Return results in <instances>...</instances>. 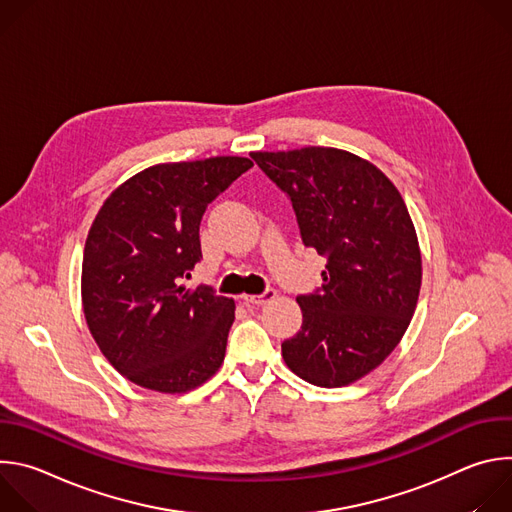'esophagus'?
Wrapping results in <instances>:
<instances>
[{
  "mask_svg": "<svg viewBox=\"0 0 512 512\" xmlns=\"http://www.w3.org/2000/svg\"><path fill=\"white\" fill-rule=\"evenodd\" d=\"M273 298H275V289H265L263 294H257V296H243V302L253 304V306H263L265 302H269Z\"/></svg>",
  "mask_w": 512,
  "mask_h": 512,
  "instance_id": "obj_1",
  "label": "esophagus"
}]
</instances>
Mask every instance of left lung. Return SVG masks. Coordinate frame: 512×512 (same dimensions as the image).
I'll return each mask as SVG.
<instances>
[{"mask_svg":"<svg viewBox=\"0 0 512 512\" xmlns=\"http://www.w3.org/2000/svg\"><path fill=\"white\" fill-rule=\"evenodd\" d=\"M251 158L289 196L304 245L328 259L320 291L298 296L302 330L281 356L316 387H346L395 350L417 308L421 251L405 200L375 164L344 150Z\"/></svg>","mask_w":512,"mask_h":512,"instance_id":"1","label":"left lung"}]
</instances>
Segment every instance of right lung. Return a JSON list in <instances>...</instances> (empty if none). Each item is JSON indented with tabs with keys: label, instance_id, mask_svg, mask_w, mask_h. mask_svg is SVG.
Here are the masks:
<instances>
[{
	"label": "right lung",
	"instance_id": "add662e5",
	"mask_svg": "<svg viewBox=\"0 0 512 512\" xmlns=\"http://www.w3.org/2000/svg\"><path fill=\"white\" fill-rule=\"evenodd\" d=\"M253 166L216 156L156 164L117 186L91 225L81 296L87 326L131 383L188 393L225 360L235 302L182 281L200 261L206 206Z\"/></svg>",
	"mask_w": 512,
	"mask_h": 512
}]
</instances>
